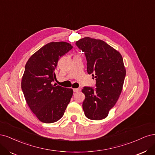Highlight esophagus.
<instances>
[{
  "label": "esophagus",
  "mask_w": 155,
  "mask_h": 155,
  "mask_svg": "<svg viewBox=\"0 0 155 155\" xmlns=\"http://www.w3.org/2000/svg\"><path fill=\"white\" fill-rule=\"evenodd\" d=\"M80 91H81V89H79V88H74V89H73V91L74 93H78Z\"/></svg>",
  "instance_id": "1"
}]
</instances>
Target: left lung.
Returning <instances> with one entry per match:
<instances>
[{"label": "left lung", "instance_id": "obj_1", "mask_svg": "<svg viewBox=\"0 0 155 155\" xmlns=\"http://www.w3.org/2000/svg\"><path fill=\"white\" fill-rule=\"evenodd\" d=\"M76 46L84 53L87 71L96 80L95 87H84L86 98L82 107L91 120L106 118L121 93L126 77L123 58L119 52L101 40L85 37Z\"/></svg>", "mask_w": 155, "mask_h": 155}]
</instances>
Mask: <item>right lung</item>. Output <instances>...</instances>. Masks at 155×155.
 Here are the masks:
<instances>
[{
    "mask_svg": "<svg viewBox=\"0 0 155 155\" xmlns=\"http://www.w3.org/2000/svg\"><path fill=\"white\" fill-rule=\"evenodd\" d=\"M73 48L65 42L45 45L29 58L21 87L26 102L40 121L53 123L61 119L71 101L72 89L51 84L56 79L58 59Z\"/></svg>",
    "mask_w": 155,
    "mask_h": 155,
    "instance_id": "1",
    "label": "right lung"
}]
</instances>
